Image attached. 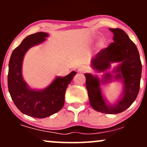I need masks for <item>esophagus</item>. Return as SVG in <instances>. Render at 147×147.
<instances>
[{"label": "esophagus", "instance_id": "esophagus-1", "mask_svg": "<svg viewBox=\"0 0 147 147\" xmlns=\"http://www.w3.org/2000/svg\"><path fill=\"white\" fill-rule=\"evenodd\" d=\"M86 70V66H84V65H81V66H79L78 69H77V71L79 72H84Z\"/></svg>", "mask_w": 147, "mask_h": 147}]
</instances>
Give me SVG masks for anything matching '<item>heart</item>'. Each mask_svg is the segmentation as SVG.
I'll return each instance as SVG.
<instances>
[{"label": "heart", "mask_w": 147, "mask_h": 147, "mask_svg": "<svg viewBox=\"0 0 147 147\" xmlns=\"http://www.w3.org/2000/svg\"><path fill=\"white\" fill-rule=\"evenodd\" d=\"M103 44H104V42H103V41H99V45H102Z\"/></svg>", "instance_id": "heart-1"}]
</instances>
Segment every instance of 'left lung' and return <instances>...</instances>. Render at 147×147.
Here are the masks:
<instances>
[{
	"mask_svg": "<svg viewBox=\"0 0 147 147\" xmlns=\"http://www.w3.org/2000/svg\"><path fill=\"white\" fill-rule=\"evenodd\" d=\"M109 30L114 34L113 42L96 55L91 65L97 71L104 72L110 68L111 63H120L114 71L116 75L113 77L106 73L103 82H109L111 77L122 79L124 82L122 98L114 105H108L101 92L100 80L91 74H85L86 86L90 104L95 111L106 114H117L130 107L137 97L140 86L142 63L137 47L127 34L119 28Z\"/></svg>",
	"mask_w": 147,
	"mask_h": 147,
	"instance_id": "8db88e82",
	"label": "left lung"
}]
</instances>
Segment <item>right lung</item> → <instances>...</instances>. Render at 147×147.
I'll list each match as a JSON object with an SVG mask.
<instances>
[{
    "mask_svg": "<svg viewBox=\"0 0 147 147\" xmlns=\"http://www.w3.org/2000/svg\"><path fill=\"white\" fill-rule=\"evenodd\" d=\"M48 33L37 32L28 36L13 50L9 62L8 90L18 109L27 115L45 118L63 108L68 84L76 74L72 71L64 77H57L44 90L29 88L22 76V63L25 54L31 47L45 41Z\"/></svg>",
    "mask_w": 147,
    "mask_h": 147,
    "instance_id": "obj_1",
    "label": "right lung"
}]
</instances>
